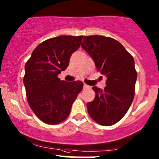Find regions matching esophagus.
<instances>
[{"instance_id":"34e87169","label":"esophagus","mask_w":159,"mask_h":159,"mask_svg":"<svg viewBox=\"0 0 159 159\" xmlns=\"http://www.w3.org/2000/svg\"><path fill=\"white\" fill-rule=\"evenodd\" d=\"M88 88H89V87H88V86L87 85V84H84V86H83V89H84V90H86V89H88Z\"/></svg>"}]
</instances>
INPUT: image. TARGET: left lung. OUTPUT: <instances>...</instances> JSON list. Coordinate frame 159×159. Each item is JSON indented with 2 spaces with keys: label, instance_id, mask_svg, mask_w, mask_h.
Listing matches in <instances>:
<instances>
[{
  "label": "left lung",
  "instance_id": "left-lung-1",
  "mask_svg": "<svg viewBox=\"0 0 159 159\" xmlns=\"http://www.w3.org/2000/svg\"><path fill=\"white\" fill-rule=\"evenodd\" d=\"M82 47L107 77L104 90L97 87L94 100L87 104L88 114L96 123L109 126L123 118L133 102L137 73L134 60L115 39L103 36H84Z\"/></svg>",
  "mask_w": 159,
  "mask_h": 159
}]
</instances>
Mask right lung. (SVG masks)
Wrapping results in <instances>:
<instances>
[{"label":"right lung","instance_id":"1","mask_svg":"<svg viewBox=\"0 0 159 159\" xmlns=\"http://www.w3.org/2000/svg\"><path fill=\"white\" fill-rule=\"evenodd\" d=\"M82 38L60 36L47 39L35 48L25 66L23 82L28 104L47 124H58L66 120L83 88L81 81L68 82L57 77L66 69Z\"/></svg>","mask_w":159,"mask_h":159}]
</instances>
